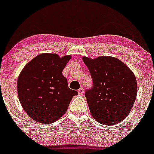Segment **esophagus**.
Segmentation results:
<instances>
[{
    "label": "esophagus",
    "mask_w": 154,
    "mask_h": 154,
    "mask_svg": "<svg viewBox=\"0 0 154 154\" xmlns=\"http://www.w3.org/2000/svg\"><path fill=\"white\" fill-rule=\"evenodd\" d=\"M78 92H79V95H83L84 92V90L83 87H81V88L79 90V91H78Z\"/></svg>",
    "instance_id": "1"
}]
</instances>
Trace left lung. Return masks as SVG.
I'll return each mask as SVG.
<instances>
[{"label":"left lung","mask_w":154,"mask_h":154,"mask_svg":"<svg viewBox=\"0 0 154 154\" xmlns=\"http://www.w3.org/2000/svg\"><path fill=\"white\" fill-rule=\"evenodd\" d=\"M82 59L93 80V88L85 92L92 116L106 125L121 122L136 100L137 83L134 72L115 57H83Z\"/></svg>","instance_id":"1"}]
</instances>
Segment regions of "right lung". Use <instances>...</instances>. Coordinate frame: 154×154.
<instances>
[{
	"mask_svg": "<svg viewBox=\"0 0 154 154\" xmlns=\"http://www.w3.org/2000/svg\"><path fill=\"white\" fill-rule=\"evenodd\" d=\"M72 58L44 53L25 65L17 79L18 98L25 112L35 121L50 124L67 112L78 95L70 90L62 70Z\"/></svg>",
	"mask_w": 154,
	"mask_h": 154,
	"instance_id": "add662e5",
	"label": "right lung"
}]
</instances>
